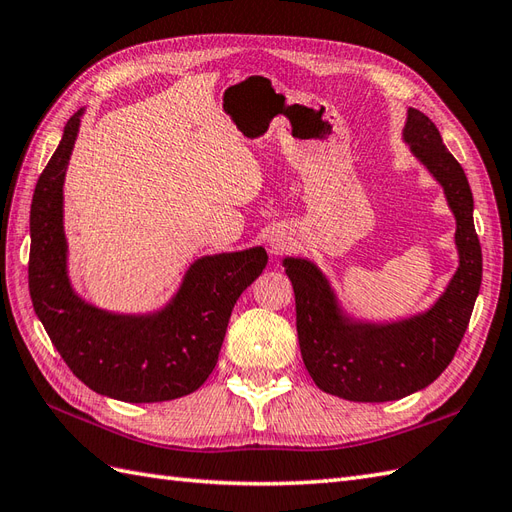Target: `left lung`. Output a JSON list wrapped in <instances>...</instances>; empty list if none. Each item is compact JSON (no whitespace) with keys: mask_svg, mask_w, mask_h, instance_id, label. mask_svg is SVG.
<instances>
[{"mask_svg":"<svg viewBox=\"0 0 512 512\" xmlns=\"http://www.w3.org/2000/svg\"><path fill=\"white\" fill-rule=\"evenodd\" d=\"M404 142L441 183L456 216L458 270L435 305L391 324L350 320L311 261L283 259L296 296V331L305 368L322 391L352 402L400 400L439 378L467 331L482 283L474 196L463 166L445 149L437 125L415 108L404 125Z\"/></svg>","mask_w":512,"mask_h":512,"instance_id":"1","label":"left lung"}]
</instances>
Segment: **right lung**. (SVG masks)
<instances>
[{"label":"right lung","instance_id":"obj_1","mask_svg":"<svg viewBox=\"0 0 512 512\" xmlns=\"http://www.w3.org/2000/svg\"><path fill=\"white\" fill-rule=\"evenodd\" d=\"M77 110L36 181L30 209V296L64 363L101 396L164 402L199 389L218 363L235 300L268 264L261 246L196 259L175 298L149 316H119L73 292L62 227L64 173L80 131Z\"/></svg>","mask_w":512,"mask_h":512}]
</instances>
